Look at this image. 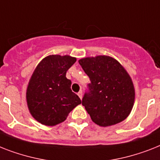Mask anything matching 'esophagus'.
I'll use <instances>...</instances> for the list:
<instances>
[{"label":"esophagus","mask_w":160,"mask_h":160,"mask_svg":"<svg viewBox=\"0 0 160 160\" xmlns=\"http://www.w3.org/2000/svg\"><path fill=\"white\" fill-rule=\"evenodd\" d=\"M77 94H78V96L80 97V99H81V98H82V91H80L79 93H77Z\"/></svg>","instance_id":"esophagus-1"}]
</instances>
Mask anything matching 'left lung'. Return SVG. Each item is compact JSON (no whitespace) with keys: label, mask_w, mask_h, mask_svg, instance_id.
<instances>
[{"label":"left lung","mask_w":160,"mask_h":160,"mask_svg":"<svg viewBox=\"0 0 160 160\" xmlns=\"http://www.w3.org/2000/svg\"><path fill=\"white\" fill-rule=\"evenodd\" d=\"M79 63L90 80L82 105L92 121L108 127L125 120L134 105L135 89L124 67L108 56L82 58Z\"/></svg>","instance_id":"8db88e82"}]
</instances>
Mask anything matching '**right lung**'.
Masks as SVG:
<instances>
[{"mask_svg": "<svg viewBox=\"0 0 160 160\" xmlns=\"http://www.w3.org/2000/svg\"><path fill=\"white\" fill-rule=\"evenodd\" d=\"M76 62L71 56L50 55L41 61L31 76L26 91L28 110L42 125L55 126L64 122L70 112L81 103L66 77Z\"/></svg>", "mask_w": 160, "mask_h": 160, "instance_id": "1", "label": "right lung"}]
</instances>
